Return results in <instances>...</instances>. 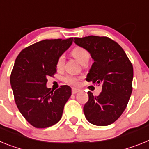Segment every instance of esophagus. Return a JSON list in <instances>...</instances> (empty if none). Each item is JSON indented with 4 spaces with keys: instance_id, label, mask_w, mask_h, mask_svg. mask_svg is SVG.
<instances>
[{
    "instance_id": "34e87169",
    "label": "esophagus",
    "mask_w": 149,
    "mask_h": 149,
    "mask_svg": "<svg viewBox=\"0 0 149 149\" xmlns=\"http://www.w3.org/2000/svg\"><path fill=\"white\" fill-rule=\"evenodd\" d=\"M79 89L74 88H72V94H76V93L79 92Z\"/></svg>"
}]
</instances>
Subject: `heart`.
I'll return each instance as SVG.
<instances>
[{
	"label": "heart",
	"mask_w": 149,
	"mask_h": 149,
	"mask_svg": "<svg viewBox=\"0 0 149 149\" xmlns=\"http://www.w3.org/2000/svg\"><path fill=\"white\" fill-rule=\"evenodd\" d=\"M72 55L82 64H86L88 61L89 58H90L88 52L85 49H84V48L79 47V46L75 47L73 49V51H72ZM64 63H65V57H64V55H62L61 56H59L56 62L57 69H62L64 67ZM65 81L67 83L75 85V86L79 85V79L75 77V76H67L65 78Z\"/></svg>",
	"instance_id": "1"
}]
</instances>
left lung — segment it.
<instances>
[{
	"label": "left lung",
	"mask_w": 149,
	"mask_h": 149,
	"mask_svg": "<svg viewBox=\"0 0 149 149\" xmlns=\"http://www.w3.org/2000/svg\"><path fill=\"white\" fill-rule=\"evenodd\" d=\"M74 42L87 50L94 60L86 80L102 85L98 96L88 92V101L83 108L85 118L97 126L111 125L128 103L133 89V65L122 48L109 37H75Z\"/></svg>",
	"instance_id": "obj_1"
}]
</instances>
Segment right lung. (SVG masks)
<instances>
[{
    "label": "right lung",
    "instance_id": "1",
    "mask_svg": "<svg viewBox=\"0 0 149 149\" xmlns=\"http://www.w3.org/2000/svg\"><path fill=\"white\" fill-rule=\"evenodd\" d=\"M73 37L44 40L19 53L10 76L14 99L21 114L37 128L52 126L61 118L71 88L46 87L47 76L56 73L58 57L73 43Z\"/></svg>",
    "mask_w": 149,
    "mask_h": 149
}]
</instances>
